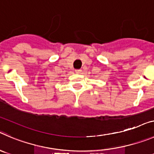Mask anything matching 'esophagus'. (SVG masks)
<instances>
[{
	"mask_svg": "<svg viewBox=\"0 0 154 154\" xmlns=\"http://www.w3.org/2000/svg\"><path fill=\"white\" fill-rule=\"evenodd\" d=\"M75 72L77 73V74H79V73L81 72V70H80V69H76Z\"/></svg>",
	"mask_w": 154,
	"mask_h": 154,
	"instance_id": "1",
	"label": "esophagus"
}]
</instances>
